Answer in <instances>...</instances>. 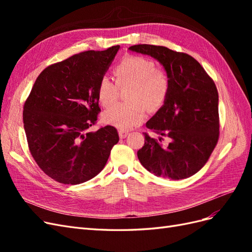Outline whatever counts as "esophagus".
<instances>
[{"instance_id": "esophagus-1", "label": "esophagus", "mask_w": 252, "mask_h": 252, "mask_svg": "<svg viewBox=\"0 0 252 252\" xmlns=\"http://www.w3.org/2000/svg\"><path fill=\"white\" fill-rule=\"evenodd\" d=\"M119 135H120V138H121V139H125L126 136L128 135V131H125V130H120V131H119Z\"/></svg>"}]
</instances>
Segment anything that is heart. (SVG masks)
I'll return each mask as SVG.
<instances>
[{
    "mask_svg": "<svg viewBox=\"0 0 252 252\" xmlns=\"http://www.w3.org/2000/svg\"><path fill=\"white\" fill-rule=\"evenodd\" d=\"M117 82L103 77L97 86V97L104 107L118 100L121 87L132 85L129 103H119L106 110L103 120L106 124L128 130L144 121L150 109H158L165 103L170 89L169 75L157 68L156 62L142 56H129L114 68Z\"/></svg>",
    "mask_w": 252,
    "mask_h": 252,
    "instance_id": "1",
    "label": "heart"
}]
</instances>
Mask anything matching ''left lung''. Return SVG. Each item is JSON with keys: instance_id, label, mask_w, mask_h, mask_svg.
I'll list each match as a JSON object with an SVG mask.
<instances>
[{"instance_id": "8db88e82", "label": "left lung", "mask_w": 252, "mask_h": 252, "mask_svg": "<svg viewBox=\"0 0 252 252\" xmlns=\"http://www.w3.org/2000/svg\"><path fill=\"white\" fill-rule=\"evenodd\" d=\"M132 51L148 55L169 75L170 89L164 105L147 123L138 151L141 164L157 177L187 179L207 163L220 135L219 94L215 82L191 56L164 46L133 45Z\"/></svg>"}]
</instances>
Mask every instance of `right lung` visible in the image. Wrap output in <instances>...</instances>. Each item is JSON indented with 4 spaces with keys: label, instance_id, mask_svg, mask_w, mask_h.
Segmentation results:
<instances>
[{
    "label": "right lung",
    "instance_id": "right-lung-1",
    "mask_svg": "<svg viewBox=\"0 0 252 252\" xmlns=\"http://www.w3.org/2000/svg\"><path fill=\"white\" fill-rule=\"evenodd\" d=\"M119 49L117 45L84 51L48 66L25 101L23 122L30 154L59 183L77 185L94 178L119 142L113 126L89 131L101 111L98 83Z\"/></svg>",
    "mask_w": 252,
    "mask_h": 252
}]
</instances>
